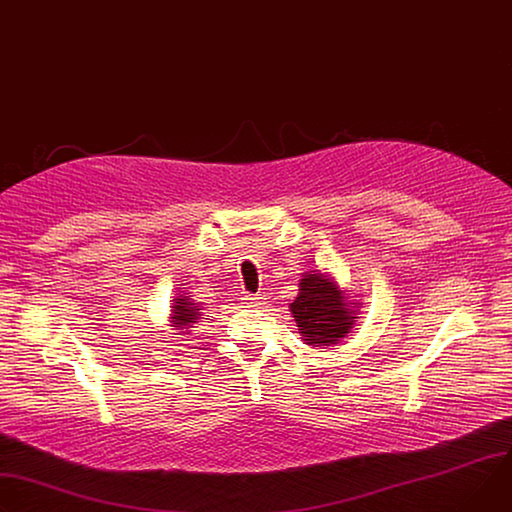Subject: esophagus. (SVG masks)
Here are the masks:
<instances>
[{
  "mask_svg": "<svg viewBox=\"0 0 512 512\" xmlns=\"http://www.w3.org/2000/svg\"><path fill=\"white\" fill-rule=\"evenodd\" d=\"M241 300L247 308H261L265 304V296L261 294H245Z\"/></svg>",
  "mask_w": 512,
  "mask_h": 512,
  "instance_id": "34e87169",
  "label": "esophagus"
}]
</instances>
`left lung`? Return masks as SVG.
Listing matches in <instances>:
<instances>
[{"mask_svg":"<svg viewBox=\"0 0 512 512\" xmlns=\"http://www.w3.org/2000/svg\"><path fill=\"white\" fill-rule=\"evenodd\" d=\"M300 292L290 312L306 345L331 347L343 341L361 318V302L353 300L327 271L310 269L302 273Z\"/></svg>","mask_w":512,"mask_h":512,"instance_id":"1","label":"left lung"}]
</instances>
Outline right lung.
Segmentation results:
<instances>
[{
	"instance_id": "obj_1",
	"label": "right lung",
	"mask_w": 512,
	"mask_h": 512,
	"mask_svg": "<svg viewBox=\"0 0 512 512\" xmlns=\"http://www.w3.org/2000/svg\"><path fill=\"white\" fill-rule=\"evenodd\" d=\"M202 316V306L194 302L190 296L177 294L171 300V312H169V327L175 331H181L183 335H188L192 324H196Z\"/></svg>"
}]
</instances>
